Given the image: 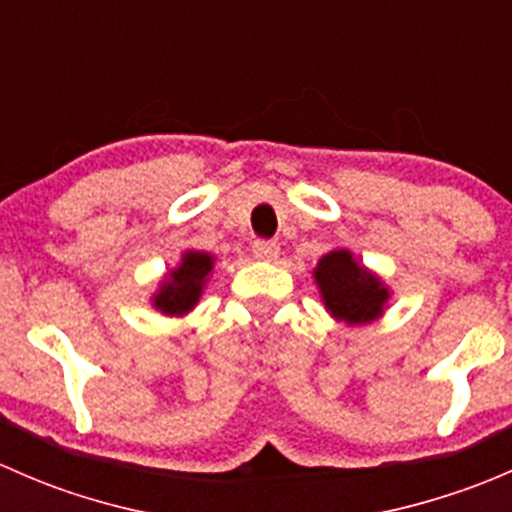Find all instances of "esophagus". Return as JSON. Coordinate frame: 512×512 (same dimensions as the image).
I'll return each mask as SVG.
<instances>
[{
	"label": "esophagus",
	"instance_id": "esophagus-1",
	"mask_svg": "<svg viewBox=\"0 0 512 512\" xmlns=\"http://www.w3.org/2000/svg\"><path fill=\"white\" fill-rule=\"evenodd\" d=\"M252 252H255V257H260V260H275V257L280 255V245H277L275 240L260 237V240H255V245H252Z\"/></svg>",
	"mask_w": 512,
	"mask_h": 512
}]
</instances>
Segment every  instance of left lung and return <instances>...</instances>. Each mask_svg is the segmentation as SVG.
I'll list each match as a JSON object with an SVG mask.
<instances>
[{"mask_svg":"<svg viewBox=\"0 0 512 512\" xmlns=\"http://www.w3.org/2000/svg\"><path fill=\"white\" fill-rule=\"evenodd\" d=\"M314 277H317L329 312L349 324L376 319L389 299L386 287L364 267L356 265L347 250H334L324 255L314 270Z\"/></svg>","mask_w":512,"mask_h":512,"instance_id":"obj_1","label":"left lung"}]
</instances>
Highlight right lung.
Here are the masks:
<instances>
[{"instance_id": "add662e5", "label": "right lung", "mask_w": 512, "mask_h": 512, "mask_svg": "<svg viewBox=\"0 0 512 512\" xmlns=\"http://www.w3.org/2000/svg\"><path fill=\"white\" fill-rule=\"evenodd\" d=\"M213 270V257L205 252H188L183 257V265L173 272L170 282L160 289L156 297L158 309L165 314H183L198 302L200 289L205 285V277Z\"/></svg>"}]
</instances>
